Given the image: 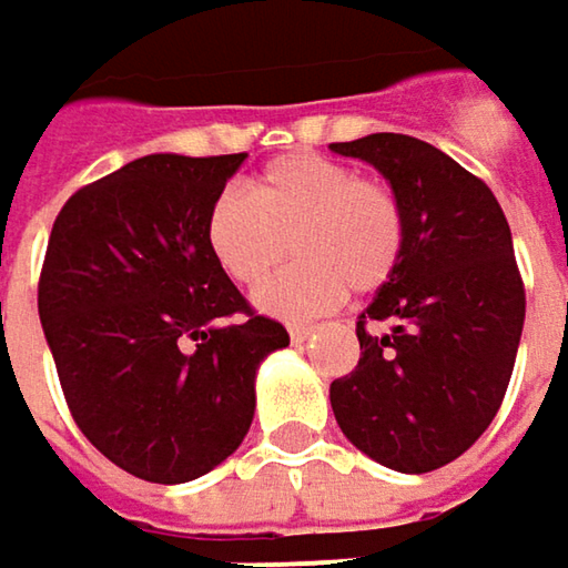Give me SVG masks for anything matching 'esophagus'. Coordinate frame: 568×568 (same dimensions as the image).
Returning a JSON list of instances; mask_svg holds the SVG:
<instances>
[{"mask_svg": "<svg viewBox=\"0 0 568 568\" xmlns=\"http://www.w3.org/2000/svg\"><path fill=\"white\" fill-rule=\"evenodd\" d=\"M308 335H312V328H308V325H288V337H292L295 344H302Z\"/></svg>", "mask_w": 568, "mask_h": 568, "instance_id": "esophagus-1", "label": "esophagus"}]
</instances>
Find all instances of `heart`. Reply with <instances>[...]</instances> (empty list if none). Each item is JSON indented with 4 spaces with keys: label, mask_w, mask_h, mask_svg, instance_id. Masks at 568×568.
<instances>
[{
    "label": "heart",
    "mask_w": 568,
    "mask_h": 568,
    "mask_svg": "<svg viewBox=\"0 0 568 568\" xmlns=\"http://www.w3.org/2000/svg\"><path fill=\"white\" fill-rule=\"evenodd\" d=\"M204 243L236 285H260L285 260L298 263L256 292V308L308 322L341 305L347 285L374 292L403 253V214L381 181L357 179L335 159L292 152L273 159L250 197L224 191L204 217Z\"/></svg>",
    "instance_id": "obj_1"
}]
</instances>
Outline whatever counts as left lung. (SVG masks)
<instances>
[{
  "label": "left lung",
  "instance_id": "left-lung-1",
  "mask_svg": "<svg viewBox=\"0 0 568 568\" xmlns=\"http://www.w3.org/2000/svg\"><path fill=\"white\" fill-rule=\"evenodd\" d=\"M332 149L374 165L403 214L399 263L357 318L361 361L332 384V409L367 458L426 475L481 438L510 384L527 312L510 227L488 184L423 139Z\"/></svg>",
  "mask_w": 568,
  "mask_h": 568
}]
</instances>
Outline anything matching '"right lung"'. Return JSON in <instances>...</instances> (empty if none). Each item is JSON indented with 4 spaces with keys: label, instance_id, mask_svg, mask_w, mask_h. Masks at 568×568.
Masks as SVG:
<instances>
[{
    "label": "right lung",
    "instance_id": "obj_1",
    "mask_svg": "<svg viewBox=\"0 0 568 568\" xmlns=\"http://www.w3.org/2000/svg\"><path fill=\"white\" fill-rule=\"evenodd\" d=\"M243 159L142 155L71 194L51 227L38 315L64 399L142 481L184 485L233 455L256 371L288 344L204 243L207 207Z\"/></svg>",
    "mask_w": 568,
    "mask_h": 568
}]
</instances>
